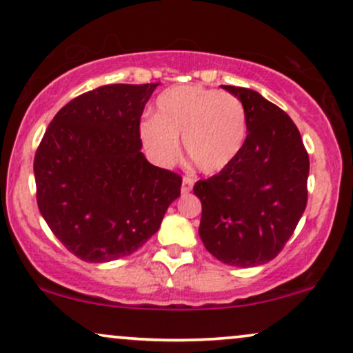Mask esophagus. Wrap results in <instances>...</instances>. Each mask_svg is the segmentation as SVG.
I'll list each match as a JSON object with an SVG mask.
<instances>
[{"label":"esophagus","instance_id":"34e87169","mask_svg":"<svg viewBox=\"0 0 353 353\" xmlns=\"http://www.w3.org/2000/svg\"><path fill=\"white\" fill-rule=\"evenodd\" d=\"M192 185H194V179L189 176H184V179H182V194H189L190 190H192Z\"/></svg>","mask_w":353,"mask_h":353}]
</instances>
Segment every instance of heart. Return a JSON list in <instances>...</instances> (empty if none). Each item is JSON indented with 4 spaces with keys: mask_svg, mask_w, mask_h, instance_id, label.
<instances>
[{
    "mask_svg": "<svg viewBox=\"0 0 353 353\" xmlns=\"http://www.w3.org/2000/svg\"><path fill=\"white\" fill-rule=\"evenodd\" d=\"M247 134V112L230 92L202 86H177L156 101V114L139 123L141 143L154 163L168 165L185 156L201 172L214 174L236 159Z\"/></svg>",
    "mask_w": 353,
    "mask_h": 353,
    "instance_id": "1",
    "label": "heart"
}]
</instances>
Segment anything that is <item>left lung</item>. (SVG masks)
Wrapping results in <instances>:
<instances>
[{
  "instance_id": "1",
  "label": "left lung",
  "mask_w": 353,
  "mask_h": 353,
  "mask_svg": "<svg viewBox=\"0 0 353 353\" xmlns=\"http://www.w3.org/2000/svg\"><path fill=\"white\" fill-rule=\"evenodd\" d=\"M222 88L242 101L249 132L228 168L194 185L199 236L224 264L262 265L277 257L305 210L309 154L281 108L252 89Z\"/></svg>"
}]
</instances>
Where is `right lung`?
Wrapping results in <instances>:
<instances>
[{
  "label": "right lung",
  "instance_id": "right-lung-1",
  "mask_svg": "<svg viewBox=\"0 0 353 353\" xmlns=\"http://www.w3.org/2000/svg\"><path fill=\"white\" fill-rule=\"evenodd\" d=\"M157 86L106 84L84 92L59 109L39 143V212L81 261L101 264L132 254L181 196L179 174L141 152V116Z\"/></svg>",
  "mask_w": 353,
  "mask_h": 353
}]
</instances>
